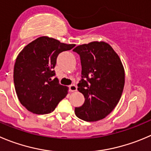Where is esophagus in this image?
<instances>
[{"label":"esophagus","instance_id":"1","mask_svg":"<svg viewBox=\"0 0 151 151\" xmlns=\"http://www.w3.org/2000/svg\"><path fill=\"white\" fill-rule=\"evenodd\" d=\"M77 90V87L75 84H71L69 86V91L70 92H75Z\"/></svg>","mask_w":151,"mask_h":151}]
</instances>
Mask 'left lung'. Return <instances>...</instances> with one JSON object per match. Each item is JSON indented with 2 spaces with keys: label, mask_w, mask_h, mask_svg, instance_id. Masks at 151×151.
<instances>
[{
  "label": "left lung",
  "mask_w": 151,
  "mask_h": 151,
  "mask_svg": "<svg viewBox=\"0 0 151 151\" xmlns=\"http://www.w3.org/2000/svg\"><path fill=\"white\" fill-rule=\"evenodd\" d=\"M80 55L81 80L78 90L84 96L82 106L75 108L77 117L86 122L101 120L116 107L124 86V70L111 46L93 41L73 50Z\"/></svg>",
  "instance_id": "8db88e82"
}]
</instances>
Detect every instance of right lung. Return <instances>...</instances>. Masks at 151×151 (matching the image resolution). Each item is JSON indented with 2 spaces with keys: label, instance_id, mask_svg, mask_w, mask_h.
<instances>
[{
  "label": "right lung",
  "instance_id": "1",
  "mask_svg": "<svg viewBox=\"0 0 151 151\" xmlns=\"http://www.w3.org/2000/svg\"><path fill=\"white\" fill-rule=\"evenodd\" d=\"M75 46L42 36L27 44L18 54L14 67V84L20 102L29 111L47 114L65 98L68 87L53 78V69L58 54Z\"/></svg>",
  "mask_w": 151,
  "mask_h": 151
}]
</instances>
